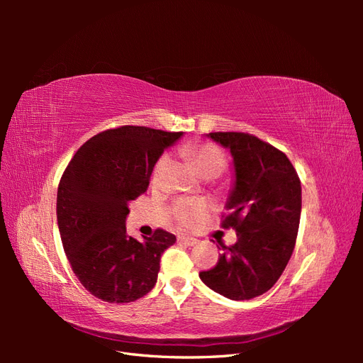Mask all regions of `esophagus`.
<instances>
[{
  "instance_id": "esophagus-1",
  "label": "esophagus",
  "mask_w": 363,
  "mask_h": 363,
  "mask_svg": "<svg viewBox=\"0 0 363 363\" xmlns=\"http://www.w3.org/2000/svg\"><path fill=\"white\" fill-rule=\"evenodd\" d=\"M177 240L179 242H182V244H184V245H195L196 242H199V239L196 238H192V236H184V235H179L177 236Z\"/></svg>"
}]
</instances>
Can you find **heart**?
I'll use <instances>...</instances> for the list:
<instances>
[{
  "label": "heart",
  "mask_w": 363,
  "mask_h": 363,
  "mask_svg": "<svg viewBox=\"0 0 363 363\" xmlns=\"http://www.w3.org/2000/svg\"><path fill=\"white\" fill-rule=\"evenodd\" d=\"M183 152L195 164L196 171L203 177H218L227 168V157L224 151L215 144H211V142H192V144H188L183 148ZM167 164L168 156L162 155L157 159L155 168H152L151 184L156 186L159 183L160 175ZM169 211L172 218L180 225L192 227L207 216L208 211H211V204L203 199H179L171 204Z\"/></svg>",
  "instance_id": "1"
}]
</instances>
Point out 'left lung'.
Masks as SVG:
<instances>
[{
    "instance_id": "obj_1",
    "label": "left lung",
    "mask_w": 363,
    "mask_h": 363,
    "mask_svg": "<svg viewBox=\"0 0 363 363\" xmlns=\"http://www.w3.org/2000/svg\"><path fill=\"white\" fill-rule=\"evenodd\" d=\"M233 156L236 182L221 227L236 230L216 265L200 272L212 291L250 300L269 291L286 268L301 215V182L283 151L242 131L208 133Z\"/></svg>"
}]
</instances>
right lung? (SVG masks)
Returning <instances> with one entry per match:
<instances>
[{"label":"right lung","instance_id":"right-lung-1","mask_svg":"<svg viewBox=\"0 0 363 363\" xmlns=\"http://www.w3.org/2000/svg\"><path fill=\"white\" fill-rule=\"evenodd\" d=\"M182 131L121 125L79 148L57 189L63 250L83 286L107 303H130L157 281L163 251L175 236L162 228L142 242L127 236L128 201L147 192L152 168Z\"/></svg>","mask_w":363,"mask_h":363}]
</instances>
